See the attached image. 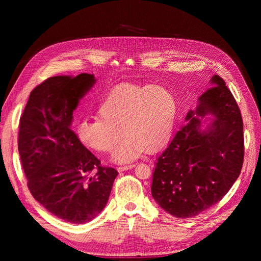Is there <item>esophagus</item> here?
Here are the masks:
<instances>
[{
  "label": "esophagus",
  "instance_id": "esophagus-1",
  "mask_svg": "<svg viewBox=\"0 0 261 261\" xmlns=\"http://www.w3.org/2000/svg\"><path fill=\"white\" fill-rule=\"evenodd\" d=\"M134 167H135V165H134V164L124 165V167H120L117 170H118V172H123V171H127V170H129V169H132V168H134Z\"/></svg>",
  "mask_w": 261,
  "mask_h": 261
}]
</instances>
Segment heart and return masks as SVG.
<instances>
[{"instance_id":"heart-1","label":"heart","mask_w":261,"mask_h":261,"mask_svg":"<svg viewBox=\"0 0 261 261\" xmlns=\"http://www.w3.org/2000/svg\"><path fill=\"white\" fill-rule=\"evenodd\" d=\"M99 118L78 123L81 143L100 152H111L117 163H129L145 153L155 152L170 139L176 116L173 94L153 85H121L110 91L98 109Z\"/></svg>"}]
</instances>
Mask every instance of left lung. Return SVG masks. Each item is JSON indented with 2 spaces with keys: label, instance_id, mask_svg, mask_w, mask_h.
<instances>
[{
  "label": "left lung",
  "instance_id": "8db88e82",
  "mask_svg": "<svg viewBox=\"0 0 261 261\" xmlns=\"http://www.w3.org/2000/svg\"><path fill=\"white\" fill-rule=\"evenodd\" d=\"M211 84L155 161L152 197L176 218L198 216L219 202L243 167L241 110L222 78L215 75ZM208 114L215 118L207 131H201V120Z\"/></svg>",
  "mask_w": 261,
  "mask_h": 261
}]
</instances>
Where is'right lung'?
I'll return each instance as SVG.
<instances>
[{"instance_id":"right-lung-1","label":"right lung","mask_w":261,"mask_h":261,"mask_svg":"<svg viewBox=\"0 0 261 261\" xmlns=\"http://www.w3.org/2000/svg\"><path fill=\"white\" fill-rule=\"evenodd\" d=\"M91 74L55 76L30 92L19 120L18 152L34 198L66 222L82 224L106 207L118 172L101 165L70 129Z\"/></svg>"}]
</instances>
